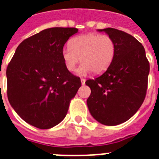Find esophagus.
<instances>
[{
	"label": "esophagus",
	"instance_id": "obj_1",
	"mask_svg": "<svg viewBox=\"0 0 159 159\" xmlns=\"http://www.w3.org/2000/svg\"><path fill=\"white\" fill-rule=\"evenodd\" d=\"M85 82H86L85 79H83V78H81V83H82V85H84V84H85Z\"/></svg>",
	"mask_w": 159,
	"mask_h": 159
}]
</instances>
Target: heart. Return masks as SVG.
<instances>
[{"instance_id": "1", "label": "heart", "mask_w": 159, "mask_h": 159, "mask_svg": "<svg viewBox=\"0 0 159 159\" xmlns=\"http://www.w3.org/2000/svg\"><path fill=\"white\" fill-rule=\"evenodd\" d=\"M116 53V43L109 35L88 34L75 37L62 50V60L68 70L73 71L81 61L76 73L85 76L107 70Z\"/></svg>"}]
</instances>
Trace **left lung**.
I'll return each mask as SVG.
<instances>
[{
	"label": "left lung",
	"instance_id": "obj_1",
	"mask_svg": "<svg viewBox=\"0 0 159 159\" xmlns=\"http://www.w3.org/2000/svg\"><path fill=\"white\" fill-rule=\"evenodd\" d=\"M116 43V53L107 70L86 82L91 89L87 100L91 116L105 125L128 120L144 101L148 88L149 62L144 47L130 34L118 29H98Z\"/></svg>",
	"mask_w": 159,
	"mask_h": 159
}]
</instances>
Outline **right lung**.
<instances>
[{
  "label": "right lung",
  "instance_id": "add662e5",
  "mask_svg": "<svg viewBox=\"0 0 159 159\" xmlns=\"http://www.w3.org/2000/svg\"><path fill=\"white\" fill-rule=\"evenodd\" d=\"M76 28H51L20 43L7 69V98L24 121L50 129L66 116L82 83L62 60V50Z\"/></svg>",
  "mask_w": 159,
  "mask_h": 159
}]
</instances>
